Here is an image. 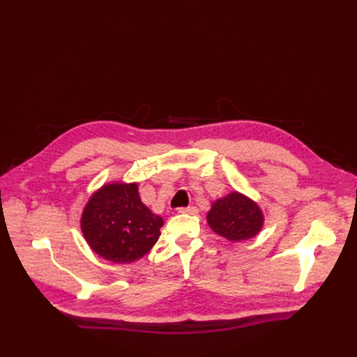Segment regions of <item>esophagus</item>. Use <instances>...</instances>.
<instances>
[{"mask_svg": "<svg viewBox=\"0 0 357 357\" xmlns=\"http://www.w3.org/2000/svg\"><path fill=\"white\" fill-rule=\"evenodd\" d=\"M178 213L179 214H197L198 213V208L197 207H182V208H178Z\"/></svg>", "mask_w": 357, "mask_h": 357, "instance_id": "obj_1", "label": "esophagus"}]
</instances>
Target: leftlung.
Here are the masks:
<instances>
[{"mask_svg":"<svg viewBox=\"0 0 357 357\" xmlns=\"http://www.w3.org/2000/svg\"><path fill=\"white\" fill-rule=\"evenodd\" d=\"M264 221L265 217L259 205L236 191L217 199L207 214L211 230L230 241L255 237L264 227Z\"/></svg>","mask_w":357,"mask_h":357,"instance_id":"1","label":"left lung"}]
</instances>
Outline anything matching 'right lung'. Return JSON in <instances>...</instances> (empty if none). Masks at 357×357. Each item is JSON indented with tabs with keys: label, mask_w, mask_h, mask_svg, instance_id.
Listing matches in <instances>:
<instances>
[{
	"label": "right lung",
	"mask_w": 357,
	"mask_h": 357,
	"mask_svg": "<svg viewBox=\"0 0 357 357\" xmlns=\"http://www.w3.org/2000/svg\"><path fill=\"white\" fill-rule=\"evenodd\" d=\"M162 226V217L142 202L136 182L101 186L81 217V230L89 248L114 264H131L143 257L155 246Z\"/></svg>",
	"instance_id": "1"
}]
</instances>
